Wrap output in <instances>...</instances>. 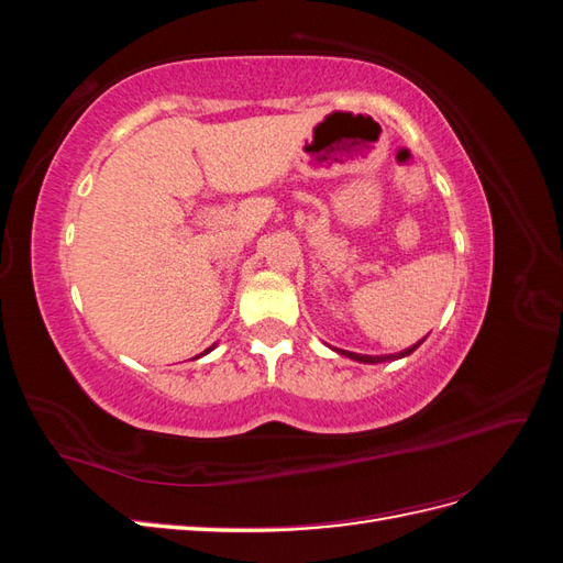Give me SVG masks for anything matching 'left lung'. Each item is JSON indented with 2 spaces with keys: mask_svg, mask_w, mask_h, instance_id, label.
<instances>
[{
  "mask_svg": "<svg viewBox=\"0 0 563 563\" xmlns=\"http://www.w3.org/2000/svg\"><path fill=\"white\" fill-rule=\"evenodd\" d=\"M428 338V335H424ZM424 338L422 340H418L416 345H411V347H406V350H401V352H395V354H356V352H347V350H338V347H331L333 352H338V354H343V356H350V360H354V362H360V364H383V362H395V360H404V356H408L411 352H416L422 343H424Z\"/></svg>",
  "mask_w": 563,
  "mask_h": 563,
  "instance_id": "8db88e82",
  "label": "left lung"
}]
</instances>
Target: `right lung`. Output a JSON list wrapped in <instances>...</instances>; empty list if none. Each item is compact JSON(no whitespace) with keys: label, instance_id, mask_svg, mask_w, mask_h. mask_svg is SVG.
<instances>
[{"label":"right lung","instance_id":"obj_1","mask_svg":"<svg viewBox=\"0 0 563 563\" xmlns=\"http://www.w3.org/2000/svg\"><path fill=\"white\" fill-rule=\"evenodd\" d=\"M213 347H216V345H211V347H209V350H207V352H201V354H199V356H203V354H209V352H211V350H213ZM199 356H195V360H199Z\"/></svg>","mask_w":563,"mask_h":563}]
</instances>
